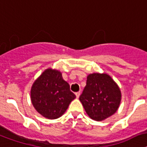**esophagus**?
I'll use <instances>...</instances> for the list:
<instances>
[{"label":"esophagus","mask_w":147,"mask_h":147,"mask_svg":"<svg viewBox=\"0 0 147 147\" xmlns=\"http://www.w3.org/2000/svg\"><path fill=\"white\" fill-rule=\"evenodd\" d=\"M75 95H76V98H78L80 95H81V92H78L75 93Z\"/></svg>","instance_id":"esophagus-1"}]
</instances>
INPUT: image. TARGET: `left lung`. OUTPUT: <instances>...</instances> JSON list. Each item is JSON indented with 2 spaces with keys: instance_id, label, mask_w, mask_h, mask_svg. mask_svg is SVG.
Listing matches in <instances>:
<instances>
[{
  "instance_id": "obj_1",
  "label": "left lung",
  "mask_w": 147,
  "mask_h": 147,
  "mask_svg": "<svg viewBox=\"0 0 147 147\" xmlns=\"http://www.w3.org/2000/svg\"><path fill=\"white\" fill-rule=\"evenodd\" d=\"M79 100L89 118L102 121L118 110L121 92L110 75L95 72L88 75L86 85Z\"/></svg>"
}]
</instances>
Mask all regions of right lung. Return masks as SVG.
Here are the masks:
<instances>
[{
    "mask_svg": "<svg viewBox=\"0 0 147 147\" xmlns=\"http://www.w3.org/2000/svg\"><path fill=\"white\" fill-rule=\"evenodd\" d=\"M30 98L35 110L48 119H57L64 114L76 96L59 70L48 68L34 81Z\"/></svg>",
    "mask_w": 147,
    "mask_h": 147,
    "instance_id": "obj_1",
    "label": "right lung"
}]
</instances>
